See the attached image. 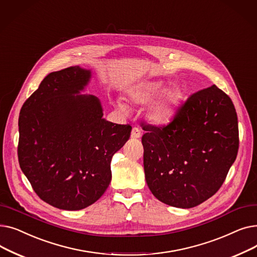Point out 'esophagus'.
I'll return each instance as SVG.
<instances>
[{
  "label": "esophagus",
  "instance_id": "obj_1",
  "mask_svg": "<svg viewBox=\"0 0 257 257\" xmlns=\"http://www.w3.org/2000/svg\"><path fill=\"white\" fill-rule=\"evenodd\" d=\"M143 136L142 130L138 127H133L132 131H131V138L132 139H141Z\"/></svg>",
  "mask_w": 257,
  "mask_h": 257
}]
</instances>
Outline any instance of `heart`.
<instances>
[{"label": "heart", "instance_id": "b5f03b06", "mask_svg": "<svg viewBox=\"0 0 257 257\" xmlns=\"http://www.w3.org/2000/svg\"><path fill=\"white\" fill-rule=\"evenodd\" d=\"M128 97L137 104L148 103L157 97L148 108L147 114L154 124L163 125L170 121L176 113L182 99V92L177 88L166 89L164 81L150 80L130 87ZM115 105L121 111H127V105L124 102L116 100Z\"/></svg>", "mask_w": 257, "mask_h": 257}]
</instances>
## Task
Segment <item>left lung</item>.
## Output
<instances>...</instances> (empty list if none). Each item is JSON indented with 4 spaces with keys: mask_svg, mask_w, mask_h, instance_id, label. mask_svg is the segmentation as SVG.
<instances>
[{
    "mask_svg": "<svg viewBox=\"0 0 257 257\" xmlns=\"http://www.w3.org/2000/svg\"><path fill=\"white\" fill-rule=\"evenodd\" d=\"M144 130L147 184L170 206L192 208L213 196L237 155L235 108L215 85L188 98L168 126Z\"/></svg>",
    "mask_w": 257,
    "mask_h": 257,
    "instance_id": "obj_1",
    "label": "left lung"
}]
</instances>
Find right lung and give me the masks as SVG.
Returning a JSON list of instances; mask_svg holds the SVG:
<instances>
[{
	"label": "right lung",
	"instance_id": "right-lung-1",
	"mask_svg": "<svg viewBox=\"0 0 257 257\" xmlns=\"http://www.w3.org/2000/svg\"><path fill=\"white\" fill-rule=\"evenodd\" d=\"M91 71L78 65L49 74L21 109L19 163L34 192L63 210L83 209L107 190L112 156L132 127L103 117L99 98L82 93Z\"/></svg>",
	"mask_w": 257,
	"mask_h": 257
}]
</instances>
